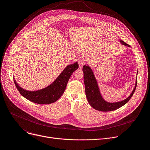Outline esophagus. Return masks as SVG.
Instances as JSON below:
<instances>
[{
    "instance_id": "obj_1",
    "label": "esophagus",
    "mask_w": 150,
    "mask_h": 150,
    "mask_svg": "<svg viewBox=\"0 0 150 150\" xmlns=\"http://www.w3.org/2000/svg\"><path fill=\"white\" fill-rule=\"evenodd\" d=\"M78 63H79V68H82V67L84 65V64H85L84 60H82V59H80V60L78 61Z\"/></svg>"
}]
</instances>
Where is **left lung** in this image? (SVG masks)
Listing matches in <instances>:
<instances>
[{
  "instance_id": "left-lung-1",
  "label": "left lung",
  "mask_w": 150,
  "mask_h": 150,
  "mask_svg": "<svg viewBox=\"0 0 150 150\" xmlns=\"http://www.w3.org/2000/svg\"><path fill=\"white\" fill-rule=\"evenodd\" d=\"M120 42L122 45L124 46L130 47L125 42L121 40H120ZM82 71L83 72V81L86 97L90 105L97 110L101 112H110L115 110L121 108L122 106L129 101L135 91L137 83V78L136 79L135 87L129 97L122 101L116 103L108 102L103 98L101 95L97 79L91 68L88 65H84L83 67Z\"/></svg>"
}]
</instances>
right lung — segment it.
<instances>
[{
    "label": "right lung",
    "instance_id": "1",
    "mask_svg": "<svg viewBox=\"0 0 150 150\" xmlns=\"http://www.w3.org/2000/svg\"><path fill=\"white\" fill-rule=\"evenodd\" d=\"M78 68V62L68 65L49 86L37 91L25 90L19 86L15 78L13 81L20 94L26 99L40 104H51L56 101L62 96L71 75Z\"/></svg>",
    "mask_w": 150,
    "mask_h": 150
}]
</instances>
